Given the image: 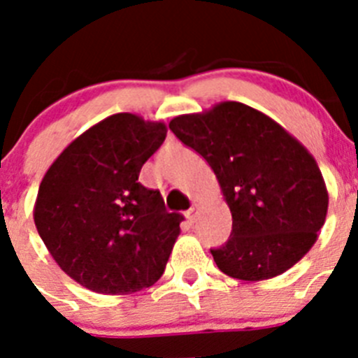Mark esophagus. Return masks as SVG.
I'll use <instances>...</instances> for the list:
<instances>
[{"mask_svg":"<svg viewBox=\"0 0 358 358\" xmlns=\"http://www.w3.org/2000/svg\"><path fill=\"white\" fill-rule=\"evenodd\" d=\"M186 218H188V222L189 224H194L195 222V218H197V210L194 208H189L188 211H186Z\"/></svg>","mask_w":358,"mask_h":358,"instance_id":"esophagus-1","label":"esophagus"}]
</instances>
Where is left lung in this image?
I'll use <instances>...</instances> for the list:
<instances>
[{
    "label": "left lung",
    "instance_id": "8db88e82",
    "mask_svg": "<svg viewBox=\"0 0 358 358\" xmlns=\"http://www.w3.org/2000/svg\"><path fill=\"white\" fill-rule=\"evenodd\" d=\"M169 127L208 161L231 211L229 240L211 249L224 274L271 280L312 249L327 220L328 189L317 161L289 131L240 102L176 116Z\"/></svg>",
    "mask_w": 358,
    "mask_h": 358
}]
</instances>
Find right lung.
<instances>
[{
	"label": "right lung",
	"mask_w": 358,
	"mask_h": 358,
	"mask_svg": "<svg viewBox=\"0 0 358 358\" xmlns=\"http://www.w3.org/2000/svg\"><path fill=\"white\" fill-rule=\"evenodd\" d=\"M164 138V122L118 113L77 136L44 173L34 222L57 265L85 289L132 294L164 273L182 217L138 182Z\"/></svg>",
	"instance_id": "add662e5"
}]
</instances>
